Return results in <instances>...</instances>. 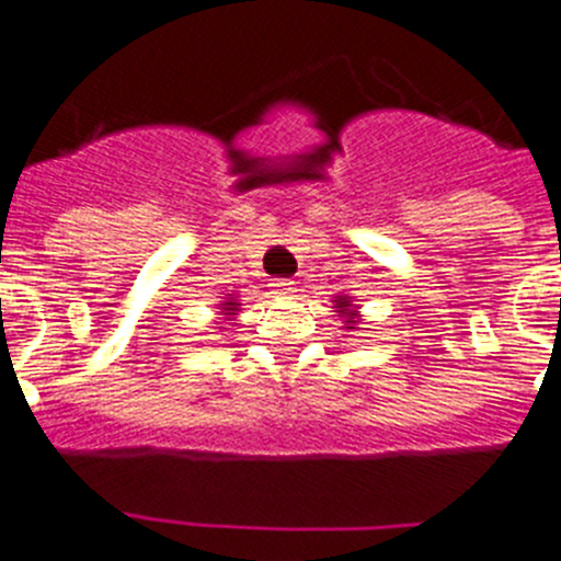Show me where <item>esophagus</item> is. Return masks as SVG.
I'll return each instance as SVG.
<instances>
[{"label": "esophagus", "mask_w": 561, "mask_h": 561, "mask_svg": "<svg viewBox=\"0 0 561 561\" xmlns=\"http://www.w3.org/2000/svg\"><path fill=\"white\" fill-rule=\"evenodd\" d=\"M272 289H275V295H291L295 291V280H289V277H275Z\"/></svg>", "instance_id": "esophagus-1"}]
</instances>
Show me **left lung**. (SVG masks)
I'll return each mask as SVG.
<instances>
[{"mask_svg": "<svg viewBox=\"0 0 561 561\" xmlns=\"http://www.w3.org/2000/svg\"><path fill=\"white\" fill-rule=\"evenodd\" d=\"M335 308H339L341 317H346V324H352L357 319V313L352 311V297H335Z\"/></svg>", "mask_w": 561, "mask_h": 561, "instance_id": "1", "label": "left lung"}]
</instances>
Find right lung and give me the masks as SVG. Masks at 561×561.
Wrapping results in <instances>:
<instances>
[{
  "instance_id": "add662e5",
  "label": "right lung",
  "mask_w": 561,
  "mask_h": 561,
  "mask_svg": "<svg viewBox=\"0 0 561 561\" xmlns=\"http://www.w3.org/2000/svg\"><path fill=\"white\" fill-rule=\"evenodd\" d=\"M222 313H233V311H239V302L237 300H233V297H231V300H226V302H222Z\"/></svg>"
}]
</instances>
